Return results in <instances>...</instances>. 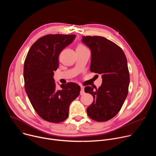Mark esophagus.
Listing matches in <instances>:
<instances>
[{
  "label": "esophagus",
  "mask_w": 156,
  "mask_h": 156,
  "mask_svg": "<svg viewBox=\"0 0 156 156\" xmlns=\"http://www.w3.org/2000/svg\"><path fill=\"white\" fill-rule=\"evenodd\" d=\"M84 94V87L81 86V91H80V94L83 95Z\"/></svg>",
  "instance_id": "34e87169"
}]
</instances>
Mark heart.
<instances>
[{"instance_id": "1", "label": "heart", "mask_w": 156, "mask_h": 156, "mask_svg": "<svg viewBox=\"0 0 156 156\" xmlns=\"http://www.w3.org/2000/svg\"><path fill=\"white\" fill-rule=\"evenodd\" d=\"M77 48H79V49H80H80L81 48V49H82V48H85V47H84L83 45H82V44H79Z\"/></svg>"}]
</instances>
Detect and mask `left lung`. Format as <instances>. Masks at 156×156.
Instances as JSON below:
<instances>
[{
    "label": "left lung",
    "mask_w": 156,
    "mask_h": 156,
    "mask_svg": "<svg viewBox=\"0 0 156 156\" xmlns=\"http://www.w3.org/2000/svg\"><path fill=\"white\" fill-rule=\"evenodd\" d=\"M81 42L91 50V72L101 74L102 78L98 89L84 88L85 93L94 98L87 108V114L97 122L107 121L119 113L128 95L129 74L127 60L119 46L104 37L83 36Z\"/></svg>",
    "instance_id": "obj_1"
}]
</instances>
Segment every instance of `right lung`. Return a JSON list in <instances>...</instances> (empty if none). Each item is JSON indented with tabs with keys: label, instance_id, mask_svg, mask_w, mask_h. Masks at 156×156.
<instances>
[{
	"label": "right lung",
	"instance_id": "add662e5",
	"mask_svg": "<svg viewBox=\"0 0 156 156\" xmlns=\"http://www.w3.org/2000/svg\"><path fill=\"white\" fill-rule=\"evenodd\" d=\"M76 35L48 34L37 39L30 49L24 63L25 88L36 113L52 123L69 117V106L80 94V86L75 83L62 84L56 88L54 72L58 66V57Z\"/></svg>",
	"mask_w": 156,
	"mask_h": 156
}]
</instances>
